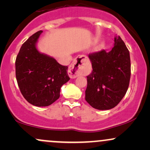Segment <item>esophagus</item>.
<instances>
[{
  "label": "esophagus",
  "mask_w": 150,
  "mask_h": 150,
  "mask_svg": "<svg viewBox=\"0 0 150 150\" xmlns=\"http://www.w3.org/2000/svg\"><path fill=\"white\" fill-rule=\"evenodd\" d=\"M87 56H79L74 60L73 63L70 65L69 70H68V75L71 78L80 76V75H85L86 72L85 62L87 61Z\"/></svg>",
  "instance_id": "obj_1"
}]
</instances>
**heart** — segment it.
Wrapping results in <instances>:
<instances>
[{
    "instance_id": "obj_1",
    "label": "heart",
    "mask_w": 150,
    "mask_h": 150,
    "mask_svg": "<svg viewBox=\"0 0 150 150\" xmlns=\"http://www.w3.org/2000/svg\"><path fill=\"white\" fill-rule=\"evenodd\" d=\"M104 46V44H101V46Z\"/></svg>"
}]
</instances>
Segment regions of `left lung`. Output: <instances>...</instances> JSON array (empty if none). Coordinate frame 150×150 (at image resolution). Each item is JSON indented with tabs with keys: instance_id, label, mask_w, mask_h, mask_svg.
I'll use <instances>...</instances> for the list:
<instances>
[{
	"instance_id": "1",
	"label": "left lung",
	"mask_w": 150,
	"mask_h": 150,
	"mask_svg": "<svg viewBox=\"0 0 150 150\" xmlns=\"http://www.w3.org/2000/svg\"><path fill=\"white\" fill-rule=\"evenodd\" d=\"M109 52L102 50L89 55L92 72L87 76L85 100L93 108L108 110L121 101L130 79V53L119 36Z\"/></svg>"
}]
</instances>
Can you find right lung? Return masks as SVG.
Listing matches in <instances>:
<instances>
[{
	"instance_id": "right-lung-1",
	"label": "right lung",
	"mask_w": 150,
	"mask_h": 150,
	"mask_svg": "<svg viewBox=\"0 0 150 150\" xmlns=\"http://www.w3.org/2000/svg\"><path fill=\"white\" fill-rule=\"evenodd\" d=\"M43 31L36 32L22 44L15 61V74L25 99L36 106H48L60 97V90L69 81L68 66L37 49Z\"/></svg>"
}]
</instances>
